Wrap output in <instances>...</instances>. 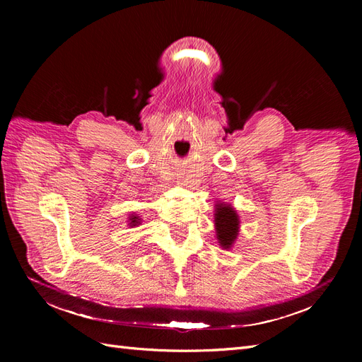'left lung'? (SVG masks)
<instances>
[{
    "mask_svg": "<svg viewBox=\"0 0 362 362\" xmlns=\"http://www.w3.org/2000/svg\"><path fill=\"white\" fill-rule=\"evenodd\" d=\"M214 225H216V235L218 243L223 249H229L235 242L240 228V218L231 205L225 202L216 205L214 214Z\"/></svg>",
    "mask_w": 362,
    "mask_h": 362,
    "instance_id": "1",
    "label": "left lung"
}]
</instances>
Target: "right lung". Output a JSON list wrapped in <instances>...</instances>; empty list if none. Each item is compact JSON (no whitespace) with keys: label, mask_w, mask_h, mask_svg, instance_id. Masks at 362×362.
Returning a JSON list of instances; mask_svg holds the SVG:
<instances>
[{"label":"right lung","mask_w":362,"mask_h":362,"mask_svg":"<svg viewBox=\"0 0 362 362\" xmlns=\"http://www.w3.org/2000/svg\"><path fill=\"white\" fill-rule=\"evenodd\" d=\"M129 226H137V225H140V218H139V216H129Z\"/></svg>","instance_id":"obj_1"}]
</instances>
